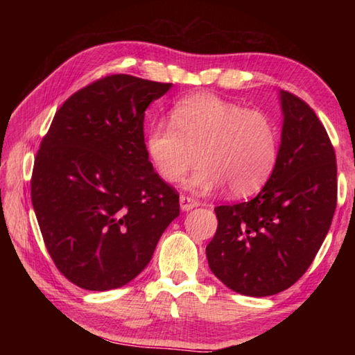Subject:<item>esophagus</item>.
I'll list each match as a JSON object with an SVG mask.
<instances>
[{
    "mask_svg": "<svg viewBox=\"0 0 355 355\" xmlns=\"http://www.w3.org/2000/svg\"><path fill=\"white\" fill-rule=\"evenodd\" d=\"M199 207V200L194 199V197L191 196H180V208L183 209V211H189V209Z\"/></svg>",
    "mask_w": 355,
    "mask_h": 355,
    "instance_id": "esophagus-1",
    "label": "esophagus"
}]
</instances>
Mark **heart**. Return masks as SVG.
I'll return each instance as SVG.
<instances>
[{"mask_svg":"<svg viewBox=\"0 0 355 355\" xmlns=\"http://www.w3.org/2000/svg\"><path fill=\"white\" fill-rule=\"evenodd\" d=\"M147 152L166 182H182L199 158L189 188L211 191L225 183L232 196L245 197L271 177L279 130L268 112L197 94L178 101L172 122L159 120L150 127Z\"/></svg>","mask_w":355,"mask_h":355,"instance_id":"obj_1","label":"heart"}]
</instances>
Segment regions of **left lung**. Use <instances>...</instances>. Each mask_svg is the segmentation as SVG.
<instances>
[{"instance_id": "1", "label": "left lung", "mask_w": 355, "mask_h": 355, "mask_svg": "<svg viewBox=\"0 0 355 355\" xmlns=\"http://www.w3.org/2000/svg\"><path fill=\"white\" fill-rule=\"evenodd\" d=\"M284 127L277 163L252 200L220 205L207 245L209 269L244 296L264 297L302 277L326 238L336 207L335 150L315 111L280 91Z\"/></svg>"}]
</instances>
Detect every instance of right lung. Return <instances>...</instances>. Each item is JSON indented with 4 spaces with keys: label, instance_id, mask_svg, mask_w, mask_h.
Here are the masks:
<instances>
[{
    "label": "right lung",
    "instance_id": "right-lung-1",
    "mask_svg": "<svg viewBox=\"0 0 355 355\" xmlns=\"http://www.w3.org/2000/svg\"><path fill=\"white\" fill-rule=\"evenodd\" d=\"M171 83L100 78L59 107L35 156L31 200L46 250L71 284L120 288L152 260L180 214L178 192L153 171L144 116Z\"/></svg>",
    "mask_w": 355,
    "mask_h": 355
}]
</instances>
